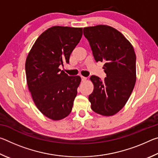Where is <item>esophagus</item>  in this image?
I'll list each match as a JSON object with an SVG mask.
<instances>
[{"instance_id":"1","label":"esophagus","mask_w":158,"mask_h":158,"mask_svg":"<svg viewBox=\"0 0 158 158\" xmlns=\"http://www.w3.org/2000/svg\"><path fill=\"white\" fill-rule=\"evenodd\" d=\"M81 81H85V80L87 79L86 77H83V76H81Z\"/></svg>"}]
</instances>
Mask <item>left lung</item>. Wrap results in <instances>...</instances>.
<instances>
[{
  "instance_id": "1",
  "label": "left lung",
  "mask_w": 158,
  "mask_h": 158,
  "mask_svg": "<svg viewBox=\"0 0 158 158\" xmlns=\"http://www.w3.org/2000/svg\"><path fill=\"white\" fill-rule=\"evenodd\" d=\"M96 62L105 61L106 77L92 75L94 85L89 100L91 109L102 116H113L123 107L136 82V55L133 47L116 29L105 25L84 28Z\"/></svg>"
}]
</instances>
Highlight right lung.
Here are the masks:
<instances>
[{"instance_id": "add662e5", "label": "right lung", "mask_w": 158, "mask_h": 158, "mask_svg": "<svg viewBox=\"0 0 158 158\" xmlns=\"http://www.w3.org/2000/svg\"><path fill=\"white\" fill-rule=\"evenodd\" d=\"M82 28L53 26L36 40L26 60L28 87L37 109L53 121L68 116L73 109L79 76L59 69L81 40Z\"/></svg>"}]
</instances>
